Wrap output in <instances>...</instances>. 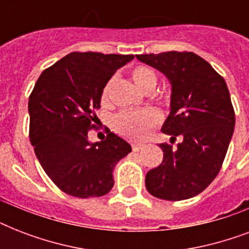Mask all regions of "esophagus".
Masks as SVG:
<instances>
[{"instance_id":"esophagus-1","label":"esophagus","mask_w":249,"mask_h":249,"mask_svg":"<svg viewBox=\"0 0 249 249\" xmlns=\"http://www.w3.org/2000/svg\"><path fill=\"white\" fill-rule=\"evenodd\" d=\"M143 147H144V144H142V143H133L132 144V148H133V151H134V152L141 151V150H142Z\"/></svg>"}]
</instances>
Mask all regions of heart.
I'll list each match as a JSON object with an SVG mask.
<instances>
[{"instance_id":"obj_1","label":"heart","mask_w":249,"mask_h":249,"mask_svg":"<svg viewBox=\"0 0 249 249\" xmlns=\"http://www.w3.org/2000/svg\"><path fill=\"white\" fill-rule=\"evenodd\" d=\"M132 80L142 91L154 89L156 85L155 72L147 67H136L132 71ZM109 84L103 88L102 101L107 99ZM160 121V115L154 109H146L141 112H123L115 119V128L120 134L130 140H143L150 130Z\"/></svg>"}]
</instances>
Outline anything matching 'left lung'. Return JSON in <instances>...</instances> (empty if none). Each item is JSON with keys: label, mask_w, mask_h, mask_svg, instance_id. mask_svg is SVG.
I'll return each mask as SVG.
<instances>
[{"label": "left lung", "mask_w": 249, "mask_h": 249, "mask_svg": "<svg viewBox=\"0 0 249 249\" xmlns=\"http://www.w3.org/2000/svg\"><path fill=\"white\" fill-rule=\"evenodd\" d=\"M156 68L172 86L170 112L161 132L164 159L146 174V189L164 200L196 196L216 178L231 141L235 113L224 77L194 53L166 52L136 55Z\"/></svg>", "instance_id": "left-lung-1"}]
</instances>
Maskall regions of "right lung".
Returning a JSON list of instances; mask_svg holds the SVG:
<instances>
[{
	"label": "right lung",
	"mask_w": 249,
	"mask_h": 249,
	"mask_svg": "<svg viewBox=\"0 0 249 249\" xmlns=\"http://www.w3.org/2000/svg\"><path fill=\"white\" fill-rule=\"evenodd\" d=\"M134 55L71 53L46 68L29 95V140L52 181L76 197L103 196L113 187L112 172L132 151L115 133L90 142L88 133L113 73Z\"/></svg>",
	"instance_id": "add662e5"
}]
</instances>
